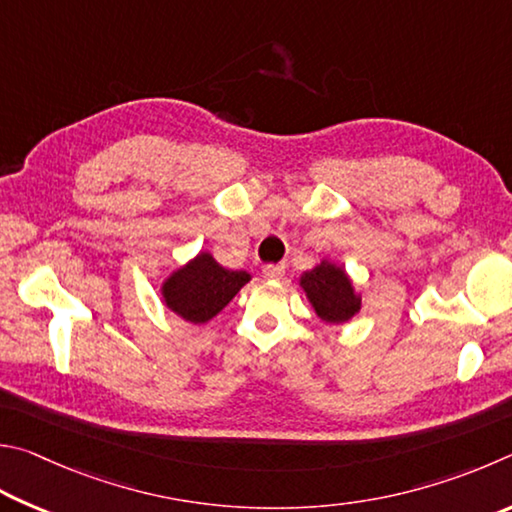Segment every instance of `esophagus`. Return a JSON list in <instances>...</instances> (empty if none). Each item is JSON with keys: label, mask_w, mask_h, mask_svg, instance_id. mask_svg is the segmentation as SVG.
Segmentation results:
<instances>
[{"label": "esophagus", "mask_w": 512, "mask_h": 512, "mask_svg": "<svg viewBox=\"0 0 512 512\" xmlns=\"http://www.w3.org/2000/svg\"><path fill=\"white\" fill-rule=\"evenodd\" d=\"M283 274H285V265H265L263 267V276L270 281H279Z\"/></svg>", "instance_id": "1"}]
</instances>
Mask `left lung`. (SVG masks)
Masks as SVG:
<instances>
[{
	"mask_svg": "<svg viewBox=\"0 0 512 512\" xmlns=\"http://www.w3.org/2000/svg\"><path fill=\"white\" fill-rule=\"evenodd\" d=\"M299 288L324 324H346L362 310V294L357 292L353 279L342 265L330 258L303 272L299 276Z\"/></svg>",
	"mask_w": 512,
	"mask_h": 512,
	"instance_id": "8db88e82",
	"label": "left lung"
}]
</instances>
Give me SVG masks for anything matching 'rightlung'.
I'll return each instance as SVG.
<instances>
[{
	"label": "right lung",
	"instance_id": "1",
	"mask_svg": "<svg viewBox=\"0 0 512 512\" xmlns=\"http://www.w3.org/2000/svg\"><path fill=\"white\" fill-rule=\"evenodd\" d=\"M251 281L245 270H227L209 251L179 265L159 285L164 306L193 326L209 324Z\"/></svg>",
	"mask_w": 512,
	"mask_h": 512
}]
</instances>
